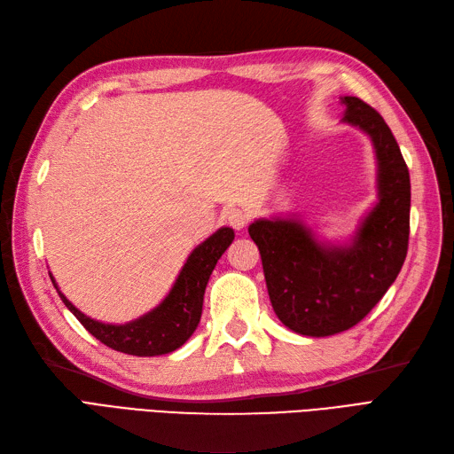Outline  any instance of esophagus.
<instances>
[{"instance_id": "esophagus-1", "label": "esophagus", "mask_w": 454, "mask_h": 454, "mask_svg": "<svg viewBox=\"0 0 454 454\" xmlns=\"http://www.w3.org/2000/svg\"><path fill=\"white\" fill-rule=\"evenodd\" d=\"M248 219H250V214L242 208H231L227 212L229 225L237 231H242L246 225H248Z\"/></svg>"}]
</instances>
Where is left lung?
Returning <instances> with one entry per match:
<instances>
[{"instance_id":"8db88e82","label":"left lung","mask_w":454,"mask_h":454,"mask_svg":"<svg viewBox=\"0 0 454 454\" xmlns=\"http://www.w3.org/2000/svg\"><path fill=\"white\" fill-rule=\"evenodd\" d=\"M340 122L364 132L375 155L377 200L345 240H327L295 214H272L248 232L263 261L278 320L305 337L347 332L388 292L407 255L411 182L392 130L356 96H340Z\"/></svg>"}]
</instances>
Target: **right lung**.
<instances>
[{
	"instance_id": "right-lung-1",
	"label": "right lung",
	"mask_w": 454,
	"mask_h": 454,
	"mask_svg": "<svg viewBox=\"0 0 454 454\" xmlns=\"http://www.w3.org/2000/svg\"><path fill=\"white\" fill-rule=\"evenodd\" d=\"M232 240H235V231L231 227H219L187 255L167 297L155 309L125 324H106L81 312L60 292L51 270L49 274L67 310L106 347L132 356H162L180 348L195 333L202 314L206 284L210 280L217 259L223 255Z\"/></svg>"
}]
</instances>
